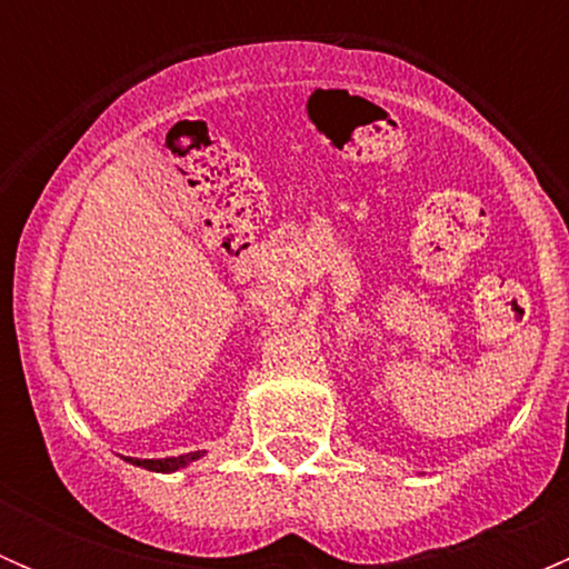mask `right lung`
<instances>
[{
	"label": "right lung",
	"mask_w": 569,
	"mask_h": 569,
	"mask_svg": "<svg viewBox=\"0 0 569 569\" xmlns=\"http://www.w3.org/2000/svg\"><path fill=\"white\" fill-rule=\"evenodd\" d=\"M200 451H192V455H181V457H164V460H134V457H129L126 462L131 465H140V468L146 470H157V473H173L178 468H187L189 462L200 460Z\"/></svg>",
	"instance_id": "add662e5"
}]
</instances>
